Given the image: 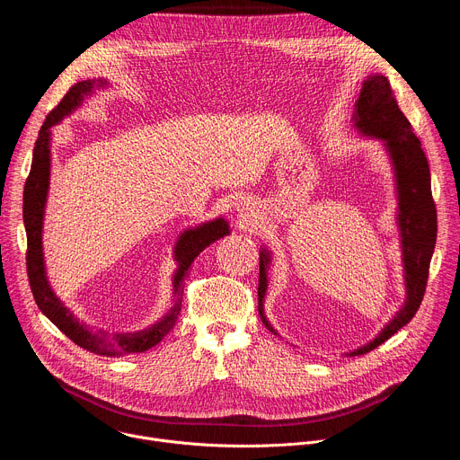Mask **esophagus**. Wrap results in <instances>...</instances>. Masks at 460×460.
<instances>
[{
	"label": "esophagus",
	"instance_id": "34e87169",
	"mask_svg": "<svg viewBox=\"0 0 460 460\" xmlns=\"http://www.w3.org/2000/svg\"><path fill=\"white\" fill-rule=\"evenodd\" d=\"M242 209H243V211L249 209V204H245V200H243V204H242Z\"/></svg>",
	"mask_w": 460,
	"mask_h": 460
}]
</instances>
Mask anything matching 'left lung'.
I'll return each instance as SVG.
<instances>
[{
  "label": "left lung",
  "mask_w": 460,
  "mask_h": 460,
  "mask_svg": "<svg viewBox=\"0 0 460 460\" xmlns=\"http://www.w3.org/2000/svg\"><path fill=\"white\" fill-rule=\"evenodd\" d=\"M353 128L364 138L382 142L389 156L397 190V229L402 251V277L406 298L397 314L382 332L367 344L353 349L348 357L366 355L376 346L395 335L417 313L428 282L429 261L437 242V209L431 196V174L420 140L415 137L411 123L399 109L395 94L385 76L373 75L364 80L358 100L355 102ZM271 251L260 249V279H258V313L261 322L277 335L264 313L268 293V271L271 270Z\"/></svg>",
  "instance_id": "1"
}]
</instances>
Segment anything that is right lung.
Returning a JSON list of instances; mask_svg holds the SVG:
<instances>
[{
	"label": "right lung",
	"instance_id": "1",
	"mask_svg": "<svg viewBox=\"0 0 460 460\" xmlns=\"http://www.w3.org/2000/svg\"><path fill=\"white\" fill-rule=\"evenodd\" d=\"M109 87L107 80H84L78 82L69 93L63 96L59 105L45 118L38 140L34 144L32 165L23 190V224L27 231V273L34 300L40 311L58 327L61 333L67 335L80 348L103 355V357H123L133 353H144L155 348L172 330L176 318L181 311L183 279L194 261L208 245L229 234V224L222 217L189 227L180 233L172 254L176 261V271L172 275V305L169 311L153 325L137 333H109L103 330H93L82 322L67 305L59 300L52 291L43 258V217L50 185V140L52 127L63 118L73 114L82 107L85 96Z\"/></svg>",
	"mask_w": 460,
	"mask_h": 460
}]
</instances>
